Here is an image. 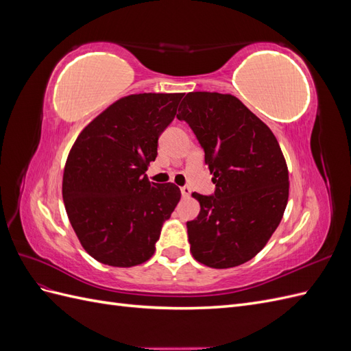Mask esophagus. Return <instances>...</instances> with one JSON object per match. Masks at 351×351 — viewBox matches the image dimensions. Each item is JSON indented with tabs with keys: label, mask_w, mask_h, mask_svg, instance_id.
Masks as SVG:
<instances>
[{
	"label": "esophagus",
	"mask_w": 351,
	"mask_h": 351,
	"mask_svg": "<svg viewBox=\"0 0 351 351\" xmlns=\"http://www.w3.org/2000/svg\"><path fill=\"white\" fill-rule=\"evenodd\" d=\"M180 192H182V196H183V197H189L190 193H192V190H190L189 186H184V187L180 189Z\"/></svg>",
	"instance_id": "obj_1"
}]
</instances>
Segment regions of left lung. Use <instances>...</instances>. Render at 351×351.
I'll list each match as a JSON object with an SVG mask.
<instances>
[{
    "label": "left lung",
    "instance_id": "8db88e82",
    "mask_svg": "<svg viewBox=\"0 0 351 351\" xmlns=\"http://www.w3.org/2000/svg\"><path fill=\"white\" fill-rule=\"evenodd\" d=\"M177 119L196 134L215 184L214 195H192L200 212L187 222L190 252L209 268L239 267L265 247L289 200V169L277 137L227 93H187Z\"/></svg>",
    "mask_w": 351,
    "mask_h": 351
}]
</instances>
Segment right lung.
I'll return each mask as SVG.
<instances>
[{"label": "right lung", "mask_w": 351, "mask_h": 351, "mask_svg": "<svg viewBox=\"0 0 351 351\" xmlns=\"http://www.w3.org/2000/svg\"><path fill=\"white\" fill-rule=\"evenodd\" d=\"M183 93L129 95L77 136L62 176L70 224L93 259L130 268L152 258L180 189L156 184L145 171L158 139L174 120Z\"/></svg>", "instance_id": "1"}]
</instances>
